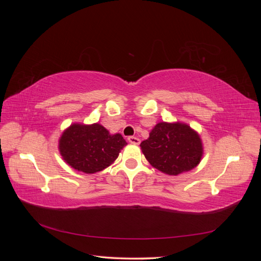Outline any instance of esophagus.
Masks as SVG:
<instances>
[{"label":"esophagus","instance_id":"34e87169","mask_svg":"<svg viewBox=\"0 0 261 261\" xmlns=\"http://www.w3.org/2000/svg\"><path fill=\"white\" fill-rule=\"evenodd\" d=\"M127 140H128V143H130L133 145H139V143H140V139L137 137H134V136H129L127 138Z\"/></svg>","mask_w":261,"mask_h":261}]
</instances>
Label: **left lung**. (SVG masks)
<instances>
[{"mask_svg":"<svg viewBox=\"0 0 261 261\" xmlns=\"http://www.w3.org/2000/svg\"><path fill=\"white\" fill-rule=\"evenodd\" d=\"M140 147L149 163L169 175L193 170L202 156L198 134L181 123H158Z\"/></svg>","mask_w":261,"mask_h":261,"instance_id":"8db88e82","label":"left lung"}]
</instances>
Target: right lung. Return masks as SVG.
<instances>
[{"mask_svg": "<svg viewBox=\"0 0 261 261\" xmlns=\"http://www.w3.org/2000/svg\"><path fill=\"white\" fill-rule=\"evenodd\" d=\"M126 144L121 134L110 135L103 126L73 124L63 133L60 152L73 169L87 174L105 170Z\"/></svg>", "mask_w": 261, "mask_h": 261, "instance_id": "add662e5", "label": "right lung"}]
</instances>
